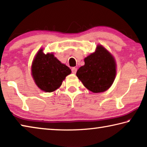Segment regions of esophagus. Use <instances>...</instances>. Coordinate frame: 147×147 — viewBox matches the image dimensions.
<instances>
[{
    "label": "esophagus",
    "instance_id": "34e87169",
    "mask_svg": "<svg viewBox=\"0 0 147 147\" xmlns=\"http://www.w3.org/2000/svg\"><path fill=\"white\" fill-rule=\"evenodd\" d=\"M71 70H72V73H73V74H76V71H77V68L73 67V68H72Z\"/></svg>",
    "mask_w": 147,
    "mask_h": 147
}]
</instances>
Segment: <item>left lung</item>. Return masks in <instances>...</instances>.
Returning <instances> with one entry per match:
<instances>
[{
  "label": "left lung",
  "mask_w": 147,
  "mask_h": 147,
  "mask_svg": "<svg viewBox=\"0 0 147 147\" xmlns=\"http://www.w3.org/2000/svg\"><path fill=\"white\" fill-rule=\"evenodd\" d=\"M85 64L76 72L83 85L94 93L108 90L115 80L117 65L113 56L98 45L95 51L84 59Z\"/></svg>",
  "instance_id": "1"
}]
</instances>
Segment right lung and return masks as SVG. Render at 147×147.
I'll return each instance as SVG.
<instances>
[{
  "instance_id": "add662e5",
  "label": "right lung",
  "mask_w": 147,
  "mask_h": 147,
  "mask_svg": "<svg viewBox=\"0 0 147 147\" xmlns=\"http://www.w3.org/2000/svg\"><path fill=\"white\" fill-rule=\"evenodd\" d=\"M71 70L61 63L53 53L45 54L40 49L34 56L31 66V74L35 84L41 90L51 93L61 86Z\"/></svg>"
}]
</instances>
